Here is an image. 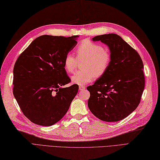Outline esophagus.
<instances>
[{
  "mask_svg": "<svg viewBox=\"0 0 160 160\" xmlns=\"http://www.w3.org/2000/svg\"><path fill=\"white\" fill-rule=\"evenodd\" d=\"M79 89L80 91H82V90H84V89H85V87L83 86V85H80Z\"/></svg>",
  "mask_w": 160,
  "mask_h": 160,
  "instance_id": "obj_1",
  "label": "esophagus"
}]
</instances>
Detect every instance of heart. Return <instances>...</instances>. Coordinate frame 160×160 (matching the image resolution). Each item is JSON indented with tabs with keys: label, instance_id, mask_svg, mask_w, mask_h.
I'll return each mask as SVG.
<instances>
[{
	"label": "heart",
	"instance_id": "b5f03b06",
	"mask_svg": "<svg viewBox=\"0 0 160 160\" xmlns=\"http://www.w3.org/2000/svg\"><path fill=\"white\" fill-rule=\"evenodd\" d=\"M77 59L83 60L81 67L83 70L76 72L71 77L73 83L79 85L87 84L94 77H102L111 61V54L103 46L90 40H84L77 47L76 50ZM64 67L68 73L75 71L77 60L72 54L67 53L64 59Z\"/></svg>",
	"mask_w": 160,
	"mask_h": 160
}]
</instances>
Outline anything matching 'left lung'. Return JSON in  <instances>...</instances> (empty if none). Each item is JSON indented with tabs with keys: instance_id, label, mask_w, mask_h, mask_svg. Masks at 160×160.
Instances as JSON below:
<instances>
[{
	"instance_id": "1",
	"label": "left lung",
	"mask_w": 160,
	"mask_h": 160,
	"mask_svg": "<svg viewBox=\"0 0 160 160\" xmlns=\"http://www.w3.org/2000/svg\"><path fill=\"white\" fill-rule=\"evenodd\" d=\"M92 41L108 45L111 61L106 73L87 88L90 93L88 107L100 120L118 122L131 114L141 102L145 88L142 61L118 34L99 35Z\"/></svg>"
}]
</instances>
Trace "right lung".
I'll use <instances>...</instances> for the list:
<instances>
[{
	"label": "right lung",
	"mask_w": 160,
	"mask_h": 160,
	"mask_svg": "<svg viewBox=\"0 0 160 160\" xmlns=\"http://www.w3.org/2000/svg\"><path fill=\"white\" fill-rule=\"evenodd\" d=\"M78 35L69 37L42 35L18 58L13 68V95L19 107L32 123L55 124L67 113L79 89L64 67L65 56L75 48Z\"/></svg>",
	"instance_id": "1"
}]
</instances>
